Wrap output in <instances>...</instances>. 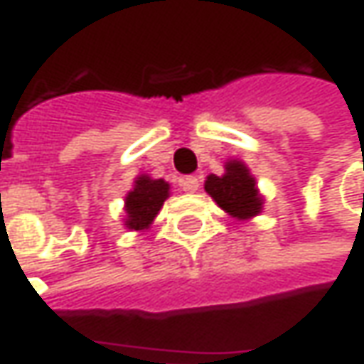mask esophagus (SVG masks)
I'll list each match as a JSON object with an SVG mask.
<instances>
[{
  "instance_id": "esophagus-1",
  "label": "esophagus",
  "mask_w": 364,
  "mask_h": 364,
  "mask_svg": "<svg viewBox=\"0 0 364 364\" xmlns=\"http://www.w3.org/2000/svg\"><path fill=\"white\" fill-rule=\"evenodd\" d=\"M198 188H200V180L196 176H190V178L182 180V190L184 192H196Z\"/></svg>"
}]
</instances>
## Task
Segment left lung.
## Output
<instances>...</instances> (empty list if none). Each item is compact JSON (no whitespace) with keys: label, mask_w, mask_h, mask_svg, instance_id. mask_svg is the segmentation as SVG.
I'll return each mask as SVG.
<instances>
[{"label":"left lung","mask_w":364,"mask_h":364,"mask_svg":"<svg viewBox=\"0 0 364 364\" xmlns=\"http://www.w3.org/2000/svg\"><path fill=\"white\" fill-rule=\"evenodd\" d=\"M204 190L215 198V203L239 220L257 217L263 208L255 178L249 174L243 161L231 160L225 164V174H210L204 182Z\"/></svg>","instance_id":"left-lung-1"}]
</instances>
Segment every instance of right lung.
I'll use <instances>...</instances> for the list:
<instances>
[{"mask_svg": "<svg viewBox=\"0 0 364 364\" xmlns=\"http://www.w3.org/2000/svg\"><path fill=\"white\" fill-rule=\"evenodd\" d=\"M170 196V184L164 180H151L149 176H139L133 190L125 196V227L132 231L147 229L156 215L160 213L164 200Z\"/></svg>", "mask_w": 364, "mask_h": 364, "instance_id": "obj_1", "label": "right lung"}]
</instances>
